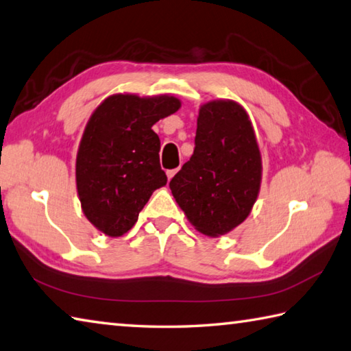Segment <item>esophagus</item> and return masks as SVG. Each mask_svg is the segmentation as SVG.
I'll list each match as a JSON object with an SVG mask.
<instances>
[{"mask_svg":"<svg viewBox=\"0 0 351 351\" xmlns=\"http://www.w3.org/2000/svg\"><path fill=\"white\" fill-rule=\"evenodd\" d=\"M176 171H178V169H173V170H167V178H169V181L171 180V178H173V176L176 175Z\"/></svg>","mask_w":351,"mask_h":351,"instance_id":"esophagus-1","label":"esophagus"}]
</instances>
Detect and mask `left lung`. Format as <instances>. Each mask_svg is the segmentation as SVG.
Listing matches in <instances>:
<instances>
[{
    "label": "left lung",
    "instance_id": "obj_1",
    "mask_svg": "<svg viewBox=\"0 0 351 351\" xmlns=\"http://www.w3.org/2000/svg\"><path fill=\"white\" fill-rule=\"evenodd\" d=\"M262 182V155L251 120L232 100L199 109L195 150L170 190L195 228L217 237L250 216Z\"/></svg>",
    "mask_w": 351,
    "mask_h": 351
}]
</instances>
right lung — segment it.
Segmentation results:
<instances>
[{
  "label": "right lung",
  "instance_id": "1",
  "mask_svg": "<svg viewBox=\"0 0 351 351\" xmlns=\"http://www.w3.org/2000/svg\"><path fill=\"white\" fill-rule=\"evenodd\" d=\"M180 108L173 95L114 94L88 120L75 158V185L84 215L106 236L128 232L154 191L167 184L152 126Z\"/></svg>",
  "mask_w": 351,
  "mask_h": 351
}]
</instances>
